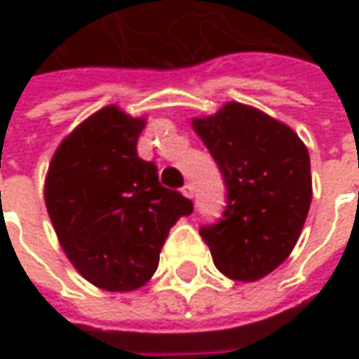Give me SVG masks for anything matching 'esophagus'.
<instances>
[{
  "label": "esophagus",
  "mask_w": 359,
  "mask_h": 359,
  "mask_svg": "<svg viewBox=\"0 0 359 359\" xmlns=\"http://www.w3.org/2000/svg\"><path fill=\"white\" fill-rule=\"evenodd\" d=\"M182 194H184L186 198H189V200H191V198H194V186H191V184H186V186L182 187Z\"/></svg>",
  "instance_id": "34e87169"
}]
</instances>
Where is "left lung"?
Segmentation results:
<instances>
[{
    "mask_svg": "<svg viewBox=\"0 0 359 359\" xmlns=\"http://www.w3.org/2000/svg\"><path fill=\"white\" fill-rule=\"evenodd\" d=\"M191 126L219 165L228 208L203 226L215 268L257 282L292 254L310 212V154L290 126L252 105L228 102Z\"/></svg>",
    "mask_w": 359,
    "mask_h": 359,
    "instance_id": "left-lung-1",
    "label": "left lung"
}]
</instances>
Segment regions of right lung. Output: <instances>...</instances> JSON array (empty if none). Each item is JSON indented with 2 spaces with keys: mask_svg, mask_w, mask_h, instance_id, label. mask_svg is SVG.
Returning a JSON list of instances; mask_svg holds the SVG:
<instances>
[{
  "mask_svg": "<svg viewBox=\"0 0 359 359\" xmlns=\"http://www.w3.org/2000/svg\"><path fill=\"white\" fill-rule=\"evenodd\" d=\"M144 128L145 118L105 105L57 145L46 175V208L60 245L88 282L107 292L149 282L172 226L194 212L137 156Z\"/></svg>",
  "mask_w": 359,
  "mask_h": 359,
  "instance_id": "right-lung-1",
  "label": "right lung"
}]
</instances>
